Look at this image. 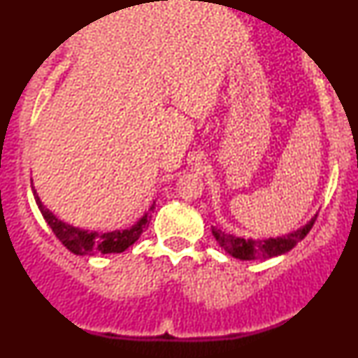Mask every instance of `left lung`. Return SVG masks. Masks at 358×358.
<instances>
[{
  "label": "left lung",
  "mask_w": 358,
  "mask_h": 358,
  "mask_svg": "<svg viewBox=\"0 0 358 358\" xmlns=\"http://www.w3.org/2000/svg\"><path fill=\"white\" fill-rule=\"evenodd\" d=\"M316 215L315 213L305 225L285 234V236L268 237V239H254V237H237L232 234L222 232L220 229L212 227V236L219 242V245L232 257L241 259V261H252V259H271L281 256V254L289 252L298 242L305 239V236L313 227Z\"/></svg>",
  "instance_id": "left-lung-1"
}]
</instances>
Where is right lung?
I'll use <instances>...</instances> for the list:
<instances>
[{
	"mask_svg": "<svg viewBox=\"0 0 358 358\" xmlns=\"http://www.w3.org/2000/svg\"><path fill=\"white\" fill-rule=\"evenodd\" d=\"M31 192H34L35 202L38 205L40 212H42L45 222L50 225L52 232L55 234L57 239L65 245L72 254L76 256H87V254H117L124 252V250L133 245L141 234L146 231L150 225V212L155 210V202L150 205L148 212L138 222H134L131 227L117 229V231L110 232H97V231H85V229L73 227L67 222L60 220L52 210L45 207L42 200H40L38 193H36L34 183H31Z\"/></svg>",
	"mask_w": 358,
	"mask_h": 358,
	"instance_id": "1",
	"label": "right lung"
}]
</instances>
